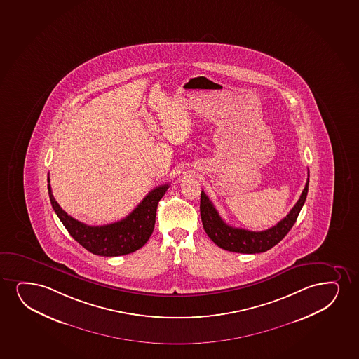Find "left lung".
Returning <instances> with one entry per match:
<instances>
[{"instance_id": "1", "label": "left lung", "mask_w": 359, "mask_h": 359, "mask_svg": "<svg viewBox=\"0 0 359 359\" xmlns=\"http://www.w3.org/2000/svg\"><path fill=\"white\" fill-rule=\"evenodd\" d=\"M309 184V171L302 194L290 212L286 215V217L283 218L280 222H278L277 226L262 231H248L243 228L231 227L227 224L218 214L209 196L203 191L200 196V215L205 231L216 245L227 251L239 254L264 252L272 249L273 246L277 245L295 224L299 211L307 198Z\"/></svg>"}]
</instances>
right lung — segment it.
<instances>
[{"label":"right lung","instance_id":"right-lung-1","mask_svg":"<svg viewBox=\"0 0 359 359\" xmlns=\"http://www.w3.org/2000/svg\"><path fill=\"white\" fill-rule=\"evenodd\" d=\"M47 181L50 204L60 222L80 245L98 256H121L141 249L154 231L158 203L170 187L168 184L156 187L145 196L131 214L118 222L105 226H87L69 216L60 208L52 194L50 176Z\"/></svg>","mask_w":359,"mask_h":359}]
</instances>
